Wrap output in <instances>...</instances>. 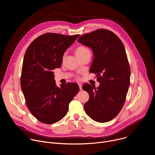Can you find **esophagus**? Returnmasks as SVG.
<instances>
[{"instance_id": "1", "label": "esophagus", "mask_w": 155, "mask_h": 155, "mask_svg": "<svg viewBox=\"0 0 155 155\" xmlns=\"http://www.w3.org/2000/svg\"><path fill=\"white\" fill-rule=\"evenodd\" d=\"M78 84L79 87H80V90H82V84H81V83H78Z\"/></svg>"}]
</instances>
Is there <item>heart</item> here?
I'll use <instances>...</instances> for the list:
<instances>
[{
	"instance_id": "1",
	"label": "heart",
	"mask_w": 155,
	"mask_h": 155,
	"mask_svg": "<svg viewBox=\"0 0 155 155\" xmlns=\"http://www.w3.org/2000/svg\"><path fill=\"white\" fill-rule=\"evenodd\" d=\"M87 53H90L89 49L83 45H80L77 47L75 49V54L78 58L80 57H82L83 56L85 55Z\"/></svg>"
}]
</instances>
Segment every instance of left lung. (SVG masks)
Returning a JSON list of instances; mask_svg holds the SVG:
<instances>
[{"label":"left lung","instance_id":"left-lung-1","mask_svg":"<svg viewBox=\"0 0 155 155\" xmlns=\"http://www.w3.org/2000/svg\"><path fill=\"white\" fill-rule=\"evenodd\" d=\"M78 41L93 50L90 72L96 74L100 83L97 88L83 84L82 88L90 95L84 111L95 121H109L121 111L130 85V70L124 47L117 35L104 29L81 35Z\"/></svg>","mask_w":155,"mask_h":155}]
</instances>
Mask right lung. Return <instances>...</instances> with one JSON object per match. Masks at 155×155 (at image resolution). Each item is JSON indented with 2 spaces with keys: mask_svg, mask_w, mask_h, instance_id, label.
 Instances as JSON below:
<instances>
[{
  "mask_svg": "<svg viewBox=\"0 0 155 155\" xmlns=\"http://www.w3.org/2000/svg\"><path fill=\"white\" fill-rule=\"evenodd\" d=\"M79 36L47 33L35 38L26 51L21 87L29 111L41 123L53 124L62 119L79 91L76 83L57 86L53 72L61 68L65 51Z\"/></svg>",
  "mask_w": 155,
  "mask_h": 155,
  "instance_id": "add662e5",
  "label": "right lung"
}]
</instances>
